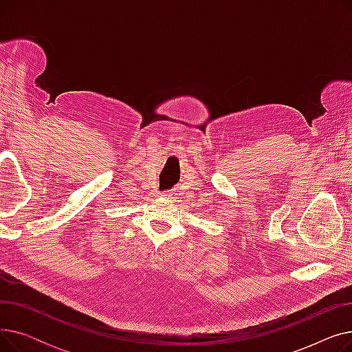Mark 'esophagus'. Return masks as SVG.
<instances>
[{
	"mask_svg": "<svg viewBox=\"0 0 352 352\" xmlns=\"http://www.w3.org/2000/svg\"><path fill=\"white\" fill-rule=\"evenodd\" d=\"M171 195H173L171 192H164L161 197H162V198H171Z\"/></svg>",
	"mask_w": 352,
	"mask_h": 352,
	"instance_id": "34e87169",
	"label": "esophagus"
}]
</instances>
